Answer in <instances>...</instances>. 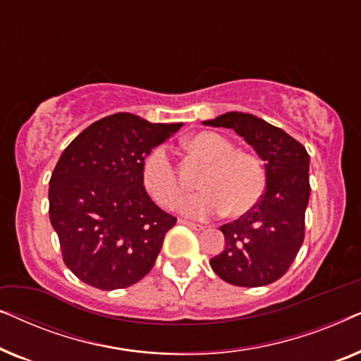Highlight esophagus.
Instances as JSON below:
<instances>
[{
  "mask_svg": "<svg viewBox=\"0 0 361 361\" xmlns=\"http://www.w3.org/2000/svg\"><path fill=\"white\" fill-rule=\"evenodd\" d=\"M179 224H182V225H187V226H190V228H194V230H197V231H202V230H205V226H204V225L194 224V221H189V220H179Z\"/></svg>",
  "mask_w": 361,
  "mask_h": 361,
  "instance_id": "1",
  "label": "esophagus"
}]
</instances>
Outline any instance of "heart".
<instances>
[{"instance_id":"heart-1","label":"heart","mask_w":361,"mask_h":361,"mask_svg":"<svg viewBox=\"0 0 361 361\" xmlns=\"http://www.w3.org/2000/svg\"><path fill=\"white\" fill-rule=\"evenodd\" d=\"M182 145L187 154L205 162L197 179L202 192L182 202V214L207 219L225 212L226 216L238 219L255 209L266 187L264 166L255 152L235 149L228 137L214 131L195 133ZM141 182L147 195L162 209H174L184 194L174 162L161 146L142 162Z\"/></svg>"}]
</instances>
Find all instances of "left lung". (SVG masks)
<instances>
[{"instance_id":"8db88e82","label":"left lung","mask_w":361,"mask_h":361,"mask_svg":"<svg viewBox=\"0 0 361 361\" xmlns=\"http://www.w3.org/2000/svg\"><path fill=\"white\" fill-rule=\"evenodd\" d=\"M204 125L235 130L266 162L263 197L248 214L220 226L226 245L210 259L212 269L240 288L274 283L288 273L304 241L310 195L307 151L281 128L250 113L230 111Z\"/></svg>"}]
</instances>
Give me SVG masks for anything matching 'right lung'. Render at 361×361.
<instances>
[{
	"instance_id": "right-lung-1",
	"label": "right lung",
	"mask_w": 361,
	"mask_h": 361,
	"mask_svg": "<svg viewBox=\"0 0 361 361\" xmlns=\"http://www.w3.org/2000/svg\"><path fill=\"white\" fill-rule=\"evenodd\" d=\"M180 126L116 113L63 149L49 180V216L63 263L85 284L130 288L152 269L177 219L147 195L141 167Z\"/></svg>"
}]
</instances>
